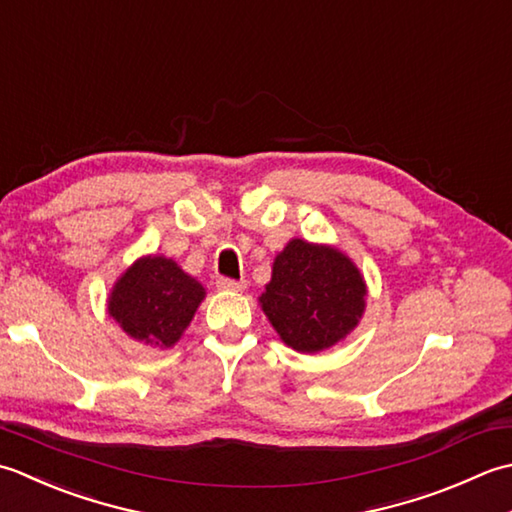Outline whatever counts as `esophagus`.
<instances>
[{
    "instance_id": "1",
    "label": "esophagus",
    "mask_w": 512,
    "mask_h": 512,
    "mask_svg": "<svg viewBox=\"0 0 512 512\" xmlns=\"http://www.w3.org/2000/svg\"><path fill=\"white\" fill-rule=\"evenodd\" d=\"M216 287L223 291H243L247 287L245 280H232V278H218Z\"/></svg>"
}]
</instances>
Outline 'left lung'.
Returning a JSON list of instances; mask_svg holds the SVG:
<instances>
[{"label":"left lung","instance_id":"obj_1","mask_svg":"<svg viewBox=\"0 0 512 512\" xmlns=\"http://www.w3.org/2000/svg\"><path fill=\"white\" fill-rule=\"evenodd\" d=\"M258 305L287 347L320 353L360 325L367 283L338 247L291 238L274 258Z\"/></svg>","mask_w":512,"mask_h":512}]
</instances>
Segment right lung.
Listing matches in <instances>:
<instances>
[{
    "instance_id": "obj_1",
    "label": "right lung",
    "mask_w": 512,
    "mask_h": 512,
    "mask_svg": "<svg viewBox=\"0 0 512 512\" xmlns=\"http://www.w3.org/2000/svg\"><path fill=\"white\" fill-rule=\"evenodd\" d=\"M205 300V287L172 258L148 254L134 260L112 285L108 314L132 340L170 349Z\"/></svg>"
}]
</instances>
